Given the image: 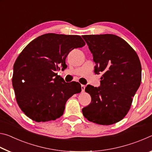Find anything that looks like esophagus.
I'll return each mask as SVG.
<instances>
[{"instance_id":"obj_1","label":"esophagus","mask_w":152,"mask_h":152,"mask_svg":"<svg viewBox=\"0 0 152 152\" xmlns=\"http://www.w3.org/2000/svg\"><path fill=\"white\" fill-rule=\"evenodd\" d=\"M85 86L84 85H81V89H82V92H84V90H85Z\"/></svg>"}]
</instances>
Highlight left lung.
Returning a JSON list of instances; mask_svg holds the SVG:
<instances>
[{
  "label": "left lung",
  "mask_w": 152,
  "mask_h": 152,
  "mask_svg": "<svg viewBox=\"0 0 152 152\" xmlns=\"http://www.w3.org/2000/svg\"><path fill=\"white\" fill-rule=\"evenodd\" d=\"M96 64L95 74H102L101 85H88L91 102L82 109L89 121L112 125L129 110L140 86L141 66L135 50L124 39L113 34L82 35Z\"/></svg>",
  "instance_id": "1"
}]
</instances>
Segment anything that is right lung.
I'll use <instances>...</instances> for the list:
<instances>
[{
    "mask_svg": "<svg viewBox=\"0 0 152 152\" xmlns=\"http://www.w3.org/2000/svg\"><path fill=\"white\" fill-rule=\"evenodd\" d=\"M85 42L79 35L47 33L31 42L18 56L12 83L20 109L36 122L63 115L69 98L81 92L78 82H66L57 71L66 68V58Z\"/></svg>",
    "mask_w": 152,
    "mask_h": 152,
    "instance_id": "obj_1",
    "label": "right lung"
}]
</instances>
